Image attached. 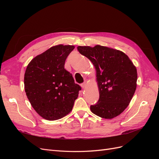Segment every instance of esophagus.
<instances>
[{
    "instance_id": "obj_1",
    "label": "esophagus",
    "mask_w": 159,
    "mask_h": 159,
    "mask_svg": "<svg viewBox=\"0 0 159 159\" xmlns=\"http://www.w3.org/2000/svg\"><path fill=\"white\" fill-rule=\"evenodd\" d=\"M81 88H82L83 89L85 88V87H86V82H84L83 84H81Z\"/></svg>"
}]
</instances>
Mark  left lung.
Listing matches in <instances>:
<instances>
[{
  "mask_svg": "<svg viewBox=\"0 0 159 159\" xmlns=\"http://www.w3.org/2000/svg\"><path fill=\"white\" fill-rule=\"evenodd\" d=\"M78 50L92 62L97 72L99 98L90 106L91 112L104 119L117 117L127 108L136 90L135 66L123 52L107 47L78 46Z\"/></svg>",
  "mask_w": 159,
  "mask_h": 159,
  "instance_id": "obj_1",
  "label": "left lung"
}]
</instances>
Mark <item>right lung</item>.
<instances>
[{
  "label": "right lung",
  "instance_id": "1",
  "mask_svg": "<svg viewBox=\"0 0 159 159\" xmlns=\"http://www.w3.org/2000/svg\"><path fill=\"white\" fill-rule=\"evenodd\" d=\"M74 46H53L32 59L25 74V89L32 107L49 121L68 115L78 98L80 86L64 68Z\"/></svg>",
  "mask_w": 159,
  "mask_h": 159
}]
</instances>
